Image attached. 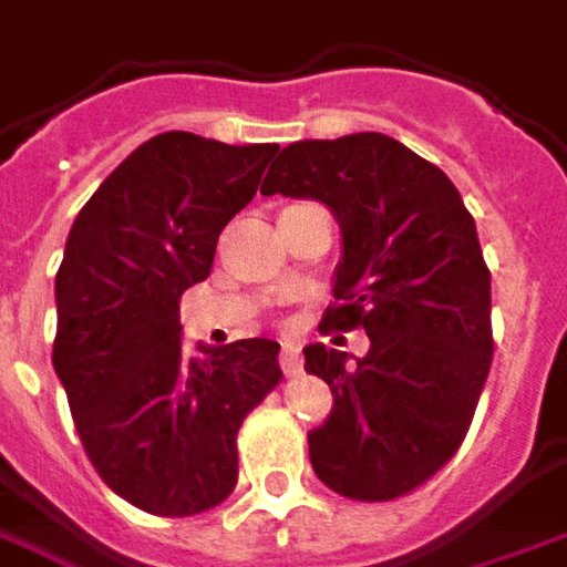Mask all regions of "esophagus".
<instances>
[{
	"instance_id": "esophagus-1",
	"label": "esophagus",
	"mask_w": 567,
	"mask_h": 567,
	"mask_svg": "<svg viewBox=\"0 0 567 567\" xmlns=\"http://www.w3.org/2000/svg\"><path fill=\"white\" fill-rule=\"evenodd\" d=\"M282 372L285 375H300V353L295 341H282Z\"/></svg>"
}]
</instances>
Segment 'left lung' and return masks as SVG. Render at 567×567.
Masks as SVG:
<instances>
[{
  "mask_svg": "<svg viewBox=\"0 0 567 567\" xmlns=\"http://www.w3.org/2000/svg\"><path fill=\"white\" fill-rule=\"evenodd\" d=\"M260 195L332 210L344 251L322 329L369 334L357 363L303 348L307 372L334 396L307 434L316 477L363 503L410 494L460 450L494 360L475 219L441 167L384 133L295 142Z\"/></svg>",
  "mask_w": 567,
  "mask_h": 567,
  "instance_id": "1",
  "label": "left lung"
}]
</instances>
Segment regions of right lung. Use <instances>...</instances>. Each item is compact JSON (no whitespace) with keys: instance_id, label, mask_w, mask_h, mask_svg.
I'll return each instance as SVG.
<instances>
[{"instance_id":"1","label":"right lung","mask_w":567,"mask_h":567,"mask_svg":"<svg viewBox=\"0 0 567 567\" xmlns=\"http://www.w3.org/2000/svg\"><path fill=\"white\" fill-rule=\"evenodd\" d=\"M279 145L195 133L142 142L76 214L55 276L52 365L107 487L186 518L238 481V429L279 384V344L183 350L179 298L214 267L226 223L251 202Z\"/></svg>"}]
</instances>
